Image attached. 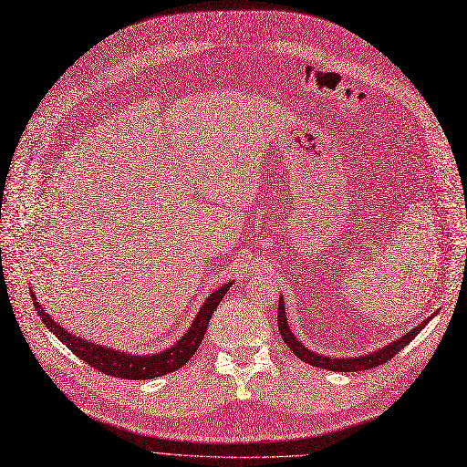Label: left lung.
I'll use <instances>...</instances> for the list:
<instances>
[{"label": "left lung", "mask_w": 467, "mask_h": 467, "mask_svg": "<svg viewBox=\"0 0 467 467\" xmlns=\"http://www.w3.org/2000/svg\"><path fill=\"white\" fill-rule=\"evenodd\" d=\"M431 317H433V314H431L430 317H426L424 322H420L419 327H414L412 331H409V333L403 335L401 338L394 340V342H391V345H388V347H382V348L377 350V352L365 354V356H359V358H327V356H322V354H316V352L308 350V348L303 345V342H301L296 335L291 333L289 324H287L285 308H284V299H280V305H278V329H280V335H282L284 342L289 347V350H291L293 354H296L299 359H303L305 363H308V365L320 367V369L338 371V373H354V371L373 369V367L389 361L391 358H394L401 348H405V347L409 345V342L428 326V322L431 320Z\"/></svg>", "instance_id": "left-lung-1"}]
</instances>
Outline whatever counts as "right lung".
<instances>
[{
	"mask_svg": "<svg viewBox=\"0 0 467 467\" xmlns=\"http://www.w3.org/2000/svg\"><path fill=\"white\" fill-rule=\"evenodd\" d=\"M231 285H233V282L223 284L219 289L210 293L202 308L199 310V314L194 316V320H192L191 327L187 329V333L176 342L174 347H170L168 350L153 354V356L151 354L134 356V354H127V352H119V350L106 348L102 345H94V342H90V340L71 335V333H67V329L58 326L53 317L43 310V306L34 297V291H32V299H34V306L43 320V324L47 326V329H51L53 335H57L60 338L62 345H66L78 358H81L90 367H94L96 371H100L104 375H111V377H119V379H129V380H147V379H155V377H162V375L176 371L192 358V354L199 350L201 342L204 338V333L208 329V322H210L213 310L217 308L221 299L227 296Z\"/></svg>",
	"mask_w": 467,
	"mask_h": 467,
	"instance_id": "1",
	"label": "right lung"
}]
</instances>
